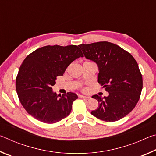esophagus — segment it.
Here are the masks:
<instances>
[{"label":"esophagus","mask_w":156,"mask_h":156,"mask_svg":"<svg viewBox=\"0 0 156 156\" xmlns=\"http://www.w3.org/2000/svg\"><path fill=\"white\" fill-rule=\"evenodd\" d=\"M78 97H79V98H85V99H88V98H90L89 96H83V95H79Z\"/></svg>","instance_id":"esophagus-1"}]
</instances>
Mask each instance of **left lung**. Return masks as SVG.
<instances>
[{
    "mask_svg": "<svg viewBox=\"0 0 156 156\" xmlns=\"http://www.w3.org/2000/svg\"><path fill=\"white\" fill-rule=\"evenodd\" d=\"M78 47L87 59L98 67V82L109 96H92L99 106L91 113L107 122H114L129 114L138 103L142 89V77L136 60L116 44L103 41Z\"/></svg>",
    "mask_w": 156,
    "mask_h": 156,
    "instance_id": "obj_1",
    "label": "left lung"
}]
</instances>
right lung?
Instances as JSON below:
<instances>
[{"label": "right lung", "mask_w": 156, "mask_h": 156, "mask_svg": "<svg viewBox=\"0 0 156 156\" xmlns=\"http://www.w3.org/2000/svg\"><path fill=\"white\" fill-rule=\"evenodd\" d=\"M83 57L76 45L44 46L25 58L16 80L23 107L34 118L44 123L58 122L69 115L78 96L72 92L60 96L53 91L56 77L62 76L73 60Z\"/></svg>", "instance_id": "right-lung-1"}]
</instances>
